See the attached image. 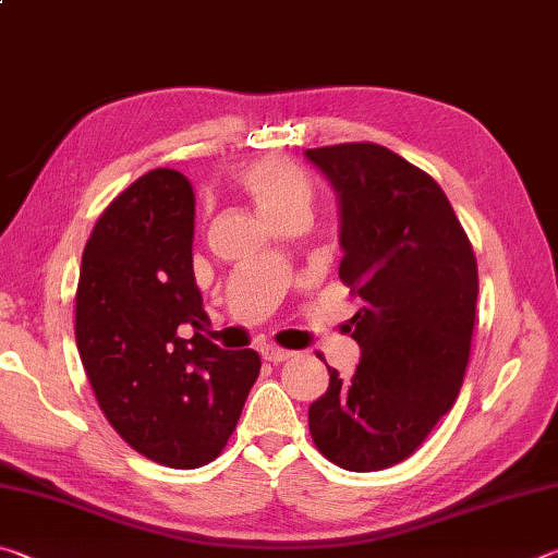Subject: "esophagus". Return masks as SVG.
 I'll return each instance as SVG.
<instances>
[{
  "mask_svg": "<svg viewBox=\"0 0 558 558\" xmlns=\"http://www.w3.org/2000/svg\"><path fill=\"white\" fill-rule=\"evenodd\" d=\"M260 356L266 359V362L280 364V362H286V359H290L292 352H288V349H280V347H276V344H263V347H260Z\"/></svg>",
  "mask_w": 558,
  "mask_h": 558,
  "instance_id": "1",
  "label": "esophagus"
}]
</instances>
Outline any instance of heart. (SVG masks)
Returning <instances> with one entry per match:
<instances>
[{
	"mask_svg": "<svg viewBox=\"0 0 558 558\" xmlns=\"http://www.w3.org/2000/svg\"><path fill=\"white\" fill-rule=\"evenodd\" d=\"M235 184L248 194L258 214L270 223L286 219L290 214L310 216V209H313V179L307 177L305 169L288 162V159H256L235 174Z\"/></svg>",
	"mask_w": 558,
	"mask_h": 558,
	"instance_id": "heart-1",
	"label": "heart"
}]
</instances>
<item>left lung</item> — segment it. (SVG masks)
Returning <instances> with one entry per match:
<instances>
[{
	"label": "left lung",
	"mask_w": 558,
	"mask_h": 558,
	"mask_svg": "<svg viewBox=\"0 0 558 558\" xmlns=\"http://www.w3.org/2000/svg\"><path fill=\"white\" fill-rule=\"evenodd\" d=\"M305 157L335 189L339 278L364 300L349 319L362 359L352 379L327 366L310 433L335 465L384 470L458 399L475 327V253L436 179L391 149L349 143Z\"/></svg>",
	"instance_id": "1"
}]
</instances>
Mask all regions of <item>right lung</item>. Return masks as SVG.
I'll use <instances>...</instances> for the list:
<instances>
[{"mask_svg":"<svg viewBox=\"0 0 558 558\" xmlns=\"http://www.w3.org/2000/svg\"><path fill=\"white\" fill-rule=\"evenodd\" d=\"M192 243V184L153 169L102 211L75 292V342L102 413L137 452L179 470L226 448L260 372L253 349L229 352L199 332L209 317Z\"/></svg>","mask_w":558,"mask_h":558,"instance_id":"right-lung-1","label":"right lung"}]
</instances>
